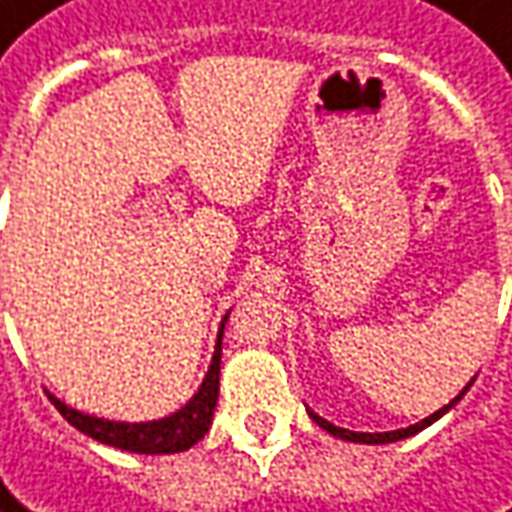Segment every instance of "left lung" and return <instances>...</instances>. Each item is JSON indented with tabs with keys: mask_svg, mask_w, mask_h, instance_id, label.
Listing matches in <instances>:
<instances>
[{
	"mask_svg": "<svg viewBox=\"0 0 512 512\" xmlns=\"http://www.w3.org/2000/svg\"><path fill=\"white\" fill-rule=\"evenodd\" d=\"M472 382H475V376H472V379L466 382L464 391H461V394H458L455 400H449V406L437 408L435 414H429L426 420H420V423H414V426H406V429H394V432H350V429H339V426L327 423L324 417H318L313 408H307V414L313 417V423H318V426H321L324 432H330L333 437H342V440H350V443H394V440H406V437L417 435V432H423L426 426H432L435 420H440V417H443V414H446L449 408L458 406V403H461V397H464L466 391H469V385H472Z\"/></svg>",
	"mask_w": 512,
	"mask_h": 512,
	"instance_id": "obj_1",
	"label": "left lung"
}]
</instances>
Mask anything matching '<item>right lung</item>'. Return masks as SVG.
<instances>
[{"mask_svg":"<svg viewBox=\"0 0 512 512\" xmlns=\"http://www.w3.org/2000/svg\"><path fill=\"white\" fill-rule=\"evenodd\" d=\"M226 318L220 321V333H217V345L214 356L208 365V374L202 379V385L196 388V394L182 408L170 411L159 420H141V423H127V420H106L95 417L86 411L66 406L63 400H57L54 394H48V400L54 408L75 426L77 432L89 435L98 443L115 446L121 452H136V455H170V452H185L202 437L208 435L211 420H214V408L220 397V356H223V330H226Z\"/></svg>","mask_w":512,"mask_h":512,"instance_id":"add662e5","label":"right lung"}]
</instances>
